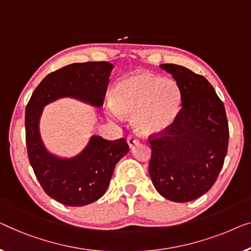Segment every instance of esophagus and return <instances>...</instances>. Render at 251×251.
<instances>
[{
  "mask_svg": "<svg viewBox=\"0 0 251 251\" xmlns=\"http://www.w3.org/2000/svg\"><path fill=\"white\" fill-rule=\"evenodd\" d=\"M139 139H136L135 136H133V135H129L128 137H127V143H128V146H129V148L130 149H132V148H134L136 146V144H139Z\"/></svg>",
  "mask_w": 251,
  "mask_h": 251,
  "instance_id": "1",
  "label": "esophagus"
}]
</instances>
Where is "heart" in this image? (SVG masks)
Listing matches in <instances>:
<instances>
[{"label":"heart","mask_w":251,"mask_h":251,"mask_svg":"<svg viewBox=\"0 0 251 251\" xmlns=\"http://www.w3.org/2000/svg\"><path fill=\"white\" fill-rule=\"evenodd\" d=\"M111 100L107 111L112 121L121 116H133L137 132L156 134L175 122L181 110L182 94L175 79L137 72L115 84Z\"/></svg>","instance_id":"1"}]
</instances>
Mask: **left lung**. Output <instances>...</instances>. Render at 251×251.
<instances>
[{"label":"left lung","instance_id":"obj_1","mask_svg":"<svg viewBox=\"0 0 251 251\" xmlns=\"http://www.w3.org/2000/svg\"><path fill=\"white\" fill-rule=\"evenodd\" d=\"M182 94V107L167 129L151 135L149 174L166 199L188 202L216 182L228 146L223 102L203 76L183 66L164 63Z\"/></svg>","mask_w":251,"mask_h":251}]
</instances>
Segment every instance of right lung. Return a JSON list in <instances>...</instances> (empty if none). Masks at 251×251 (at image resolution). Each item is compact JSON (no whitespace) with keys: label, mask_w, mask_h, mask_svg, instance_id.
<instances>
[{"label":"right lung","mask_w":251,"mask_h":251,"mask_svg":"<svg viewBox=\"0 0 251 251\" xmlns=\"http://www.w3.org/2000/svg\"><path fill=\"white\" fill-rule=\"evenodd\" d=\"M112 68L108 61L62 67L42 80L26 107V144L31 167L45 193L66 206H85L100 199L110 183L116 164L129 148L123 137L108 141L93 135L79 154L60 158L49 152L42 142V112L47 104L66 97L102 107Z\"/></svg>","instance_id":"right-lung-1"}]
</instances>
